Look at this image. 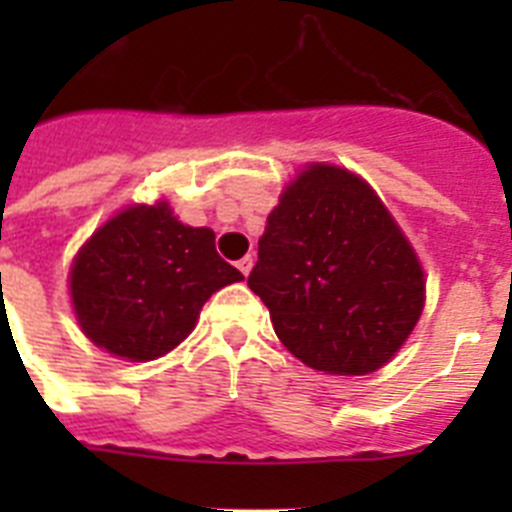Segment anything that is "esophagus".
I'll list each match as a JSON object with an SVG mask.
<instances>
[{"mask_svg": "<svg viewBox=\"0 0 512 512\" xmlns=\"http://www.w3.org/2000/svg\"><path fill=\"white\" fill-rule=\"evenodd\" d=\"M251 266H253V256H243V259L238 261V269H241L243 277H248V274H251Z\"/></svg>", "mask_w": 512, "mask_h": 512, "instance_id": "1", "label": "esophagus"}]
</instances>
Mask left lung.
Listing matches in <instances>:
<instances>
[{
    "label": "left lung",
    "instance_id": "1",
    "mask_svg": "<svg viewBox=\"0 0 512 512\" xmlns=\"http://www.w3.org/2000/svg\"><path fill=\"white\" fill-rule=\"evenodd\" d=\"M248 287L302 364L343 377L382 369L425 302L423 266L395 217L333 164H310L284 187Z\"/></svg>",
    "mask_w": 512,
    "mask_h": 512
}]
</instances>
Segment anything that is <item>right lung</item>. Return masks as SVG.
<instances>
[{
  "label": "right lung",
  "mask_w": 512,
  "mask_h": 512,
  "mask_svg": "<svg viewBox=\"0 0 512 512\" xmlns=\"http://www.w3.org/2000/svg\"><path fill=\"white\" fill-rule=\"evenodd\" d=\"M241 279L217 256L215 233L179 223L169 202L130 205L110 217L69 274L84 336L128 361L169 354L192 333L212 292Z\"/></svg>",
  "instance_id": "add662e5"
}]
</instances>
